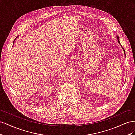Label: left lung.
Segmentation results:
<instances>
[{
    "mask_svg": "<svg viewBox=\"0 0 135 135\" xmlns=\"http://www.w3.org/2000/svg\"><path fill=\"white\" fill-rule=\"evenodd\" d=\"M117 40H118V43H119V44L120 45V46H121V47H122V50H123V51H124V56H125V57H126V53H125V51H124V49L123 48V47L122 46V45L120 44V42H119V37H118V35H117Z\"/></svg>",
    "mask_w": 135,
    "mask_h": 135,
    "instance_id": "8db88e82",
    "label": "left lung"
}]
</instances>
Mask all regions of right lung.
<instances>
[{
  "label": "right lung",
  "instance_id": "right-lung-1",
  "mask_svg": "<svg viewBox=\"0 0 135 135\" xmlns=\"http://www.w3.org/2000/svg\"><path fill=\"white\" fill-rule=\"evenodd\" d=\"M16 39L14 40V41H13V44H14V42H15V40H16Z\"/></svg>",
  "mask_w": 135,
  "mask_h": 135
}]
</instances>
